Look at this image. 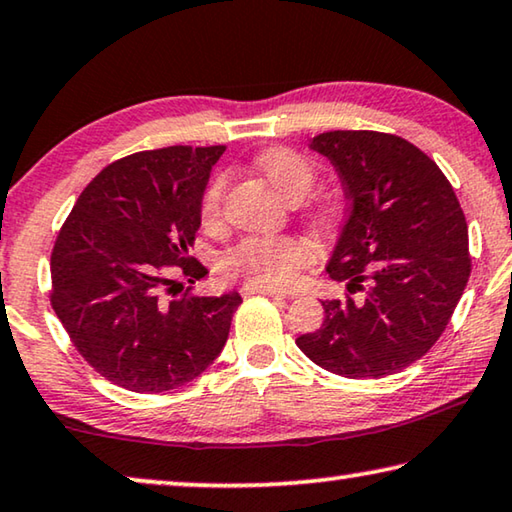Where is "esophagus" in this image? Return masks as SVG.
I'll return each instance as SVG.
<instances>
[{
    "mask_svg": "<svg viewBox=\"0 0 512 512\" xmlns=\"http://www.w3.org/2000/svg\"><path fill=\"white\" fill-rule=\"evenodd\" d=\"M243 296L250 294H262V296H271V298H294L296 294H289V291H278V289H269V287H243L241 289Z\"/></svg>",
    "mask_w": 512,
    "mask_h": 512,
    "instance_id": "1",
    "label": "esophagus"
}]
</instances>
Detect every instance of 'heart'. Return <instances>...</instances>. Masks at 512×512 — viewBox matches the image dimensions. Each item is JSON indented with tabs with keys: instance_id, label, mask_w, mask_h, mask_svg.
I'll return each mask as SVG.
<instances>
[{
	"instance_id": "obj_1",
	"label": "heart",
	"mask_w": 512,
	"mask_h": 512,
	"mask_svg": "<svg viewBox=\"0 0 512 512\" xmlns=\"http://www.w3.org/2000/svg\"><path fill=\"white\" fill-rule=\"evenodd\" d=\"M255 166L275 191L289 202L303 200L316 182V166L298 150L269 148L255 157ZM227 175H214L200 198V218L205 227H216L223 218ZM307 221L319 232H328L342 218L337 198H319L307 207ZM314 259L312 246L296 234H248L230 246L221 257V271L227 278L243 280L250 287L282 289L298 280L300 271Z\"/></svg>"
}]
</instances>
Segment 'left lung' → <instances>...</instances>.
I'll use <instances>...</instances> for the list:
<instances>
[{
	"mask_svg": "<svg viewBox=\"0 0 512 512\" xmlns=\"http://www.w3.org/2000/svg\"><path fill=\"white\" fill-rule=\"evenodd\" d=\"M342 177L348 216L328 264L344 298L296 344L344 378H383L431 351L472 273L467 221L451 182L417 145L371 129L310 141Z\"/></svg>",
	"mask_w": 512,
	"mask_h": 512,
	"instance_id": "obj_1",
	"label": "left lung"
}]
</instances>
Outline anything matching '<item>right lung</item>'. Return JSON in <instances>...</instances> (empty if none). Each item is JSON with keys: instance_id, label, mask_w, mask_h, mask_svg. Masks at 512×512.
Segmentation results:
<instances>
[{"instance_id": "right-lung-1", "label": "right lung", "mask_w": 512, "mask_h": 512, "mask_svg": "<svg viewBox=\"0 0 512 512\" xmlns=\"http://www.w3.org/2000/svg\"><path fill=\"white\" fill-rule=\"evenodd\" d=\"M225 145H170L113 161L81 191L54 241L50 303L102 378L157 394L200 376L223 351L241 296H198L189 250L200 198Z\"/></svg>"}]
</instances>
